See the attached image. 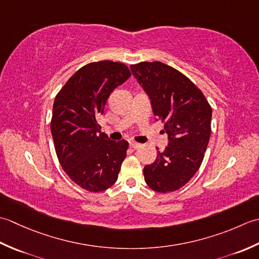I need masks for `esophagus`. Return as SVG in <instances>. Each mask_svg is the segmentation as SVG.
Returning a JSON list of instances; mask_svg holds the SVG:
<instances>
[{
    "mask_svg": "<svg viewBox=\"0 0 259 259\" xmlns=\"http://www.w3.org/2000/svg\"><path fill=\"white\" fill-rule=\"evenodd\" d=\"M130 146L132 147V149L137 150V149H140L142 145L140 143H136V142H130Z\"/></svg>",
    "mask_w": 259,
    "mask_h": 259,
    "instance_id": "obj_1",
    "label": "esophagus"
}]
</instances>
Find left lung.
I'll list each match as a JSON object with an SVG mask.
<instances>
[{"label":"left lung","instance_id":"8db88e82","mask_svg":"<svg viewBox=\"0 0 259 259\" xmlns=\"http://www.w3.org/2000/svg\"><path fill=\"white\" fill-rule=\"evenodd\" d=\"M131 70L147 94L156 120L164 123L165 150L144 166L147 186L160 193L188 183L203 161L212 110L202 92L179 70L160 61L140 62Z\"/></svg>","mask_w":259,"mask_h":259}]
</instances>
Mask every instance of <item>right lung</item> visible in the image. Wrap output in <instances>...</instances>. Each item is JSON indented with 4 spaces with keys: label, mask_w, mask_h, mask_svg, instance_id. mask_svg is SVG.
<instances>
[{
    "label": "right lung",
    "mask_w": 259,
    "mask_h": 259,
    "mask_svg": "<svg viewBox=\"0 0 259 259\" xmlns=\"http://www.w3.org/2000/svg\"><path fill=\"white\" fill-rule=\"evenodd\" d=\"M131 76L122 62H91L69 78L56 96L51 134L58 160L71 180L91 192L116 182L128 142L110 141L100 132L109 95Z\"/></svg>",
    "instance_id": "right-lung-1"
}]
</instances>
